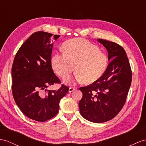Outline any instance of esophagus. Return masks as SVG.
Listing matches in <instances>:
<instances>
[{"label": "esophagus", "instance_id": "esophagus-1", "mask_svg": "<svg viewBox=\"0 0 146 146\" xmlns=\"http://www.w3.org/2000/svg\"><path fill=\"white\" fill-rule=\"evenodd\" d=\"M76 89V88H75V87H70V88H69L68 91H69V92H72L74 90H75Z\"/></svg>", "mask_w": 146, "mask_h": 146}]
</instances>
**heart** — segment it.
<instances>
[{
  "instance_id": "1",
  "label": "heart",
  "mask_w": 146,
  "mask_h": 146,
  "mask_svg": "<svg viewBox=\"0 0 146 146\" xmlns=\"http://www.w3.org/2000/svg\"><path fill=\"white\" fill-rule=\"evenodd\" d=\"M63 52H57L51 58L52 68L61 77L69 75L76 68L78 73L74 79L92 83L103 75L107 68L106 54L87 39L75 38L66 41L63 46ZM73 80L68 77L65 81L71 83Z\"/></svg>"
}]
</instances>
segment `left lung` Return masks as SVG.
<instances>
[{"label": "left lung", "instance_id": "8db88e82", "mask_svg": "<svg viewBox=\"0 0 146 146\" xmlns=\"http://www.w3.org/2000/svg\"><path fill=\"white\" fill-rule=\"evenodd\" d=\"M108 51L110 60L103 75L87 86L81 87V115L93 123L109 121L124 106L132 81V72L126 52L119 44L98 39Z\"/></svg>", "mask_w": 146, "mask_h": 146}]
</instances>
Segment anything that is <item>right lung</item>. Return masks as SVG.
<instances>
[{
  "label": "right lung",
  "instance_id": "1",
  "mask_svg": "<svg viewBox=\"0 0 146 146\" xmlns=\"http://www.w3.org/2000/svg\"><path fill=\"white\" fill-rule=\"evenodd\" d=\"M59 37L44 31L34 33L21 45L13 62L15 101L25 115L37 121H46L57 114L60 100L69 89L63 84L58 90L46 89L61 83L51 64L52 40Z\"/></svg>",
  "mask_w": 146,
  "mask_h": 146
}]
</instances>
